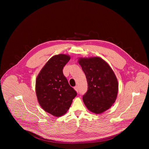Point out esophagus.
Masks as SVG:
<instances>
[{
	"label": "esophagus",
	"instance_id": "34e87169",
	"mask_svg": "<svg viewBox=\"0 0 149 149\" xmlns=\"http://www.w3.org/2000/svg\"><path fill=\"white\" fill-rule=\"evenodd\" d=\"M74 89H75V90L77 91V92H78L79 91V88H78V86H75V87H74Z\"/></svg>",
	"mask_w": 149,
	"mask_h": 149
}]
</instances>
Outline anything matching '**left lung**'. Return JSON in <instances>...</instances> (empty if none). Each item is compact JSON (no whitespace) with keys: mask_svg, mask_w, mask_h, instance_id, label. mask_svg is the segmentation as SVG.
<instances>
[{"mask_svg":"<svg viewBox=\"0 0 149 149\" xmlns=\"http://www.w3.org/2000/svg\"><path fill=\"white\" fill-rule=\"evenodd\" d=\"M78 62L88 83L83 102L91 112L101 114L109 109L117 98L118 84L116 76L108 63L100 57L79 58Z\"/></svg>","mask_w":149,"mask_h":149,"instance_id":"1","label":"left lung"}]
</instances>
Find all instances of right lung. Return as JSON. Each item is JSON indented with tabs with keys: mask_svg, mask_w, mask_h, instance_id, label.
I'll list each match as a JSON object with an SVG mask.
<instances>
[{
	"mask_svg": "<svg viewBox=\"0 0 149 149\" xmlns=\"http://www.w3.org/2000/svg\"><path fill=\"white\" fill-rule=\"evenodd\" d=\"M65 54L53 56L42 68L36 79V94L42 109L55 117H61L69 110L77 95L62 70L70 61Z\"/></svg>",
	"mask_w": 149,
	"mask_h": 149,
	"instance_id": "1",
	"label": "right lung"
}]
</instances>
